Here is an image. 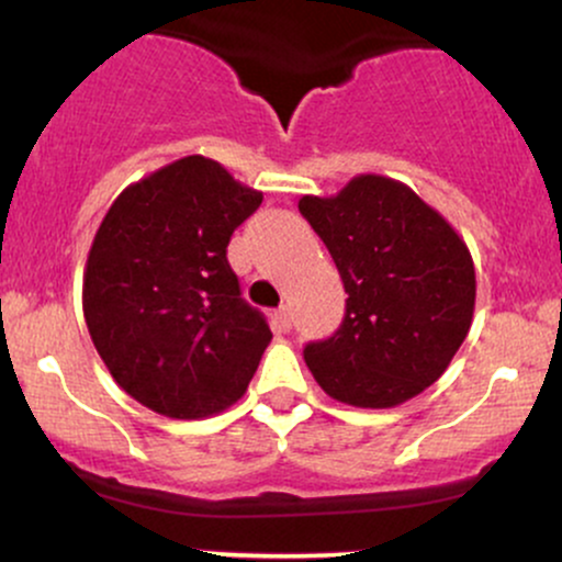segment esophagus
Here are the masks:
<instances>
[{
    "instance_id": "1",
    "label": "esophagus",
    "mask_w": 562,
    "mask_h": 562,
    "mask_svg": "<svg viewBox=\"0 0 562 562\" xmlns=\"http://www.w3.org/2000/svg\"><path fill=\"white\" fill-rule=\"evenodd\" d=\"M274 322H277V327H280L282 333L290 330V308H288V306L277 308V312H274Z\"/></svg>"
}]
</instances>
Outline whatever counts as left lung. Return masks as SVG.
<instances>
[{
    "label": "left lung",
    "mask_w": 562,
    "mask_h": 562,
    "mask_svg": "<svg viewBox=\"0 0 562 562\" xmlns=\"http://www.w3.org/2000/svg\"><path fill=\"white\" fill-rule=\"evenodd\" d=\"M348 293L340 327L303 348L327 396L389 409L443 375L473 322L475 269L438 211L396 179L362 173L299 200Z\"/></svg>",
    "instance_id": "1"
}]
</instances>
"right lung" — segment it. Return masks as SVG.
Listing matches in <instances>:
<instances>
[{
    "label": "right lung",
    "instance_id": "add662e5",
    "mask_svg": "<svg viewBox=\"0 0 562 562\" xmlns=\"http://www.w3.org/2000/svg\"><path fill=\"white\" fill-rule=\"evenodd\" d=\"M263 195L187 156L128 184L97 229L83 319L115 383L147 409L198 420L235 404L272 340L227 261Z\"/></svg>",
    "mask_w": 562,
    "mask_h": 562
}]
</instances>
